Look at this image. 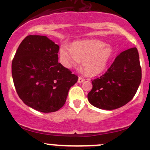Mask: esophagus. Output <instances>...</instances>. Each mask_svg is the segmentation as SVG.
Here are the masks:
<instances>
[{"instance_id": "34e87169", "label": "esophagus", "mask_w": 150, "mask_h": 150, "mask_svg": "<svg viewBox=\"0 0 150 150\" xmlns=\"http://www.w3.org/2000/svg\"><path fill=\"white\" fill-rule=\"evenodd\" d=\"M84 81H85V79H84L83 78H82V77H79V78H78V82L79 83H81L83 82Z\"/></svg>"}]
</instances>
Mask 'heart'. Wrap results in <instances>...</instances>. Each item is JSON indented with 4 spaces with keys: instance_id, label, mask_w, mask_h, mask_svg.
<instances>
[{
    "instance_id": "1",
    "label": "heart",
    "mask_w": 150,
    "mask_h": 150,
    "mask_svg": "<svg viewBox=\"0 0 150 150\" xmlns=\"http://www.w3.org/2000/svg\"><path fill=\"white\" fill-rule=\"evenodd\" d=\"M112 56L111 47L103 41L94 39L75 41L71 46L63 43L59 48L60 62L64 67H77L83 60V68L88 76L102 73Z\"/></svg>"
}]
</instances>
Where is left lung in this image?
I'll return each mask as SVG.
<instances>
[{
	"label": "left lung",
	"instance_id": "left-lung-1",
	"mask_svg": "<svg viewBox=\"0 0 150 150\" xmlns=\"http://www.w3.org/2000/svg\"><path fill=\"white\" fill-rule=\"evenodd\" d=\"M141 81L139 56L134 47L120 53L104 75L92 80L88 102L102 110L120 108L134 98Z\"/></svg>",
	"mask_w": 150,
	"mask_h": 150
}]
</instances>
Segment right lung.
<instances>
[{
  "label": "right lung",
  "mask_w": 150,
  "mask_h": 150,
  "mask_svg": "<svg viewBox=\"0 0 150 150\" xmlns=\"http://www.w3.org/2000/svg\"><path fill=\"white\" fill-rule=\"evenodd\" d=\"M59 46L46 36L28 35L19 45L11 64L17 94L26 105L53 112L65 104L77 75L58 62Z\"/></svg>",
  "instance_id": "add662e5"
}]
</instances>
